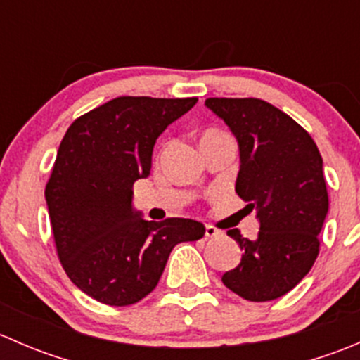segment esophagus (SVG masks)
Instances as JSON below:
<instances>
[{"mask_svg": "<svg viewBox=\"0 0 360 360\" xmlns=\"http://www.w3.org/2000/svg\"><path fill=\"white\" fill-rule=\"evenodd\" d=\"M221 235H223V231L217 230L216 226H210V224H207L205 226V237L216 238V237H221Z\"/></svg>", "mask_w": 360, "mask_h": 360, "instance_id": "1", "label": "esophagus"}]
</instances>
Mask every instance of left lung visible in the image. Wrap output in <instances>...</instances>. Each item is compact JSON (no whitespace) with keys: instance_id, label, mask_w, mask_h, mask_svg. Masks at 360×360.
<instances>
[{"instance_id":"left-lung-1","label":"left lung","mask_w":360,"mask_h":360,"mask_svg":"<svg viewBox=\"0 0 360 360\" xmlns=\"http://www.w3.org/2000/svg\"><path fill=\"white\" fill-rule=\"evenodd\" d=\"M205 106L237 139L235 191L259 221L252 240L237 228L228 230L244 254L221 281L244 300H277L296 288L317 259L329 210L322 157L310 134L270 103L210 97Z\"/></svg>"}]
</instances>
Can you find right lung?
Listing matches in <instances>:
<instances>
[{
	"label": "right lung",
	"mask_w": 360,
	"mask_h": 360,
	"mask_svg": "<svg viewBox=\"0 0 360 360\" xmlns=\"http://www.w3.org/2000/svg\"><path fill=\"white\" fill-rule=\"evenodd\" d=\"M197 101L116 97L75 120L60 143L45 188L57 254L72 284L101 303L141 301L157 288L170 250L205 233L184 217L143 219L132 203L158 136Z\"/></svg>",
	"instance_id": "1"
}]
</instances>
